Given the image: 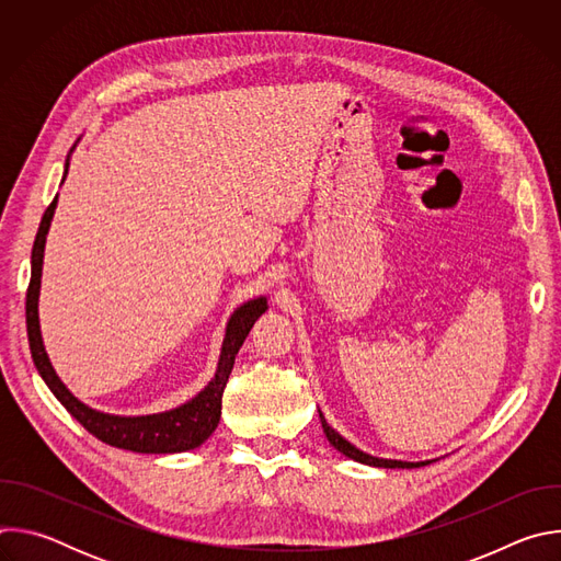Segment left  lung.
I'll return each instance as SVG.
<instances>
[{
	"mask_svg": "<svg viewBox=\"0 0 561 561\" xmlns=\"http://www.w3.org/2000/svg\"><path fill=\"white\" fill-rule=\"evenodd\" d=\"M319 420H322V426H324V433L329 437V442L346 457L359 461V463H368V466H377V468H420V466H426L428 461H397V459H379V457H373L359 448H355L351 442H346L335 428H331L324 420V415L319 413Z\"/></svg>",
	"mask_w": 561,
	"mask_h": 561,
	"instance_id": "left-lung-1",
	"label": "left lung"
}]
</instances>
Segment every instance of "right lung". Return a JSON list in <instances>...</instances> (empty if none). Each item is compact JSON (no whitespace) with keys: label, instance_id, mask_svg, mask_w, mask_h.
<instances>
[{"label":"right lung","instance_id":"1","mask_svg":"<svg viewBox=\"0 0 561 561\" xmlns=\"http://www.w3.org/2000/svg\"><path fill=\"white\" fill-rule=\"evenodd\" d=\"M66 173H68V159H66L64 178ZM55 206H57V197L48 204L35 237L33 255H31V284L26 290L28 344L42 379L59 399L61 407L104 444L133 450V453H184L202 446L219 424L221 394H224L228 375L232 370L234 355L239 353V348H242L253 324L257 322V317L266 312L268 308L266 297L251 299L232 312L230 322L226 327V337H224V346H221V355H219V364L213 381L184 407L167 413H157V415H141V417H119V415H106V413L93 411L91 407L79 402V399L61 383V379L50 366V359L44 351V342L39 333L37 299H39V284H42L44 244H46V234L50 228Z\"/></svg>","mask_w":561,"mask_h":561}]
</instances>
